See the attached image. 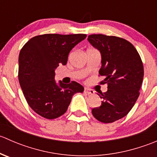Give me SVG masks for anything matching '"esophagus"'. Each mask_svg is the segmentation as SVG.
Wrapping results in <instances>:
<instances>
[{
	"label": "esophagus",
	"mask_w": 157,
	"mask_h": 157,
	"mask_svg": "<svg viewBox=\"0 0 157 157\" xmlns=\"http://www.w3.org/2000/svg\"><path fill=\"white\" fill-rule=\"evenodd\" d=\"M84 93H86L88 95H93L94 93V91L91 89H89V88H85L84 89Z\"/></svg>",
	"instance_id": "1"
}]
</instances>
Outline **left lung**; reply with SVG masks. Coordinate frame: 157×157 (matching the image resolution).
<instances>
[{
    "label": "left lung",
    "instance_id": "8db88e82",
    "mask_svg": "<svg viewBox=\"0 0 157 157\" xmlns=\"http://www.w3.org/2000/svg\"><path fill=\"white\" fill-rule=\"evenodd\" d=\"M87 40L102 57L99 73L105 77L108 90L99 95V107L92 109L93 116L103 123H112L125 116L135 104L144 78L141 58L134 45L121 38L102 34L88 36Z\"/></svg>",
    "mask_w": 157,
    "mask_h": 157
}]
</instances>
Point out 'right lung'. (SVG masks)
Instances as JSON below:
<instances>
[{"instance_id": "right-lung-1", "label": "right lung", "mask_w": 157, "mask_h": 157, "mask_svg": "<svg viewBox=\"0 0 157 157\" xmlns=\"http://www.w3.org/2000/svg\"><path fill=\"white\" fill-rule=\"evenodd\" d=\"M85 34H44L24 45L19 55L18 77L26 102L34 112L48 119L64 114L72 96L83 93L75 81L64 84L55 80V69L65 65L71 49L86 39Z\"/></svg>"}]
</instances>
